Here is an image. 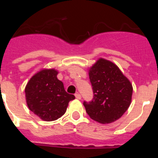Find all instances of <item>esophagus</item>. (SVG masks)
Listing matches in <instances>:
<instances>
[{
	"mask_svg": "<svg viewBox=\"0 0 158 158\" xmlns=\"http://www.w3.org/2000/svg\"><path fill=\"white\" fill-rule=\"evenodd\" d=\"M75 97H76L77 100H81V96L80 93H77L76 94H75Z\"/></svg>",
	"mask_w": 158,
	"mask_h": 158,
	"instance_id": "1",
	"label": "esophagus"
}]
</instances>
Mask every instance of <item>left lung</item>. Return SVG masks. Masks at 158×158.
<instances>
[{"label": "left lung", "instance_id": "1", "mask_svg": "<svg viewBox=\"0 0 158 158\" xmlns=\"http://www.w3.org/2000/svg\"><path fill=\"white\" fill-rule=\"evenodd\" d=\"M93 89L92 101H84L89 117L103 124L120 118L131 103L133 87L131 81L111 61L99 58L89 70Z\"/></svg>", "mask_w": 158, "mask_h": 158}]
</instances>
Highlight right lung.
Masks as SVG:
<instances>
[{"mask_svg":"<svg viewBox=\"0 0 158 158\" xmlns=\"http://www.w3.org/2000/svg\"><path fill=\"white\" fill-rule=\"evenodd\" d=\"M54 69H43L32 76L25 87L27 107L44 121L56 120L66 111L70 100L75 96L64 89Z\"/></svg>","mask_w":158,"mask_h":158,"instance_id":"right-lung-1","label":"right lung"}]
</instances>
